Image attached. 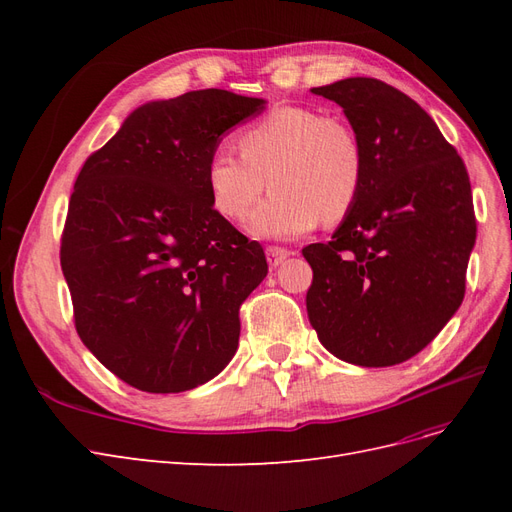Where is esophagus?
I'll use <instances>...</instances> for the list:
<instances>
[{
  "mask_svg": "<svg viewBox=\"0 0 512 512\" xmlns=\"http://www.w3.org/2000/svg\"><path fill=\"white\" fill-rule=\"evenodd\" d=\"M290 254H292V252H290V250H284V247H275V245L267 247V260H269L271 267L282 265V262H284Z\"/></svg>",
  "mask_w": 512,
  "mask_h": 512,
  "instance_id": "obj_1",
  "label": "esophagus"
}]
</instances>
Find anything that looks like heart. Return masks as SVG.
Instances as JSON below:
<instances>
[{
	"label": "heart",
	"mask_w": 512,
	"mask_h": 512,
	"mask_svg": "<svg viewBox=\"0 0 512 512\" xmlns=\"http://www.w3.org/2000/svg\"><path fill=\"white\" fill-rule=\"evenodd\" d=\"M239 151L218 149L207 164L213 209L239 222L269 185L250 220L262 239H294L342 222L363 185V149L350 126L314 108L280 106L239 134Z\"/></svg>",
	"instance_id": "b5f03b06"
}]
</instances>
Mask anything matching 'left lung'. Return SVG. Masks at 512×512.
<instances>
[{
    "mask_svg": "<svg viewBox=\"0 0 512 512\" xmlns=\"http://www.w3.org/2000/svg\"><path fill=\"white\" fill-rule=\"evenodd\" d=\"M312 94L344 108L365 170L331 241L303 247L314 271L309 322L346 363H404L444 329L466 294L476 241L466 164L421 106L378 79L354 76Z\"/></svg>",
    "mask_w": 512,
    "mask_h": 512,
    "instance_id": "obj_1",
    "label": "left lung"
}]
</instances>
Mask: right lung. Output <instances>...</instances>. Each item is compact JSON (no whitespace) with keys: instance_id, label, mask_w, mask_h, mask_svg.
<instances>
[{"instance_id":"add662e5","label":"right lung","mask_w":512,"mask_h":512,"mask_svg":"<svg viewBox=\"0 0 512 512\" xmlns=\"http://www.w3.org/2000/svg\"><path fill=\"white\" fill-rule=\"evenodd\" d=\"M265 104L226 89L147 102L76 177L61 237L76 333L138 391L196 389L237 352L239 307L269 267L213 209L205 175Z\"/></svg>"}]
</instances>
